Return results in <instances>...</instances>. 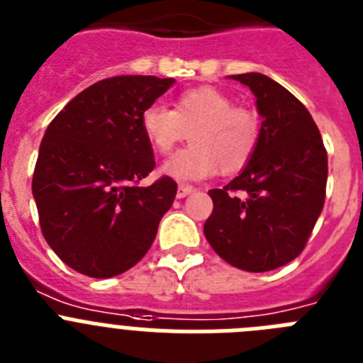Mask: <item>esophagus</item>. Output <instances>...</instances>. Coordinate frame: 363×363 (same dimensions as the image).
<instances>
[{
	"mask_svg": "<svg viewBox=\"0 0 363 363\" xmlns=\"http://www.w3.org/2000/svg\"><path fill=\"white\" fill-rule=\"evenodd\" d=\"M195 191L194 186L190 184H179L177 188V197L179 199H184V197H188V195H191Z\"/></svg>",
	"mask_w": 363,
	"mask_h": 363,
	"instance_id": "34e87169",
	"label": "esophagus"
}]
</instances>
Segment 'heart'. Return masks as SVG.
Returning a JSON list of instances; mask_svg holds the SVG:
<instances>
[{"label": "heart", "instance_id": "b5f03b06", "mask_svg": "<svg viewBox=\"0 0 363 363\" xmlns=\"http://www.w3.org/2000/svg\"><path fill=\"white\" fill-rule=\"evenodd\" d=\"M140 129L153 151L169 155L190 131L191 146L164 164L162 172L177 181H199L217 172H241L261 140L259 113L234 106L228 94L212 86L181 93L173 109L153 104L140 115Z\"/></svg>", "mask_w": 363, "mask_h": 363}]
</instances>
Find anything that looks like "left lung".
Returning <instances> with one entry per match:
<instances>
[{
    "label": "left lung",
    "mask_w": 363,
    "mask_h": 363,
    "mask_svg": "<svg viewBox=\"0 0 363 363\" xmlns=\"http://www.w3.org/2000/svg\"><path fill=\"white\" fill-rule=\"evenodd\" d=\"M256 96L261 140L234 181L210 190L204 223L210 247L226 263L267 272L301 254L325 203L327 151L307 107L261 72L232 74Z\"/></svg>",
    "instance_id": "obj_1"
}]
</instances>
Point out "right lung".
<instances>
[{"instance_id": "add662e5", "label": "right lung", "mask_w": 363, "mask_h": 363, "mask_svg": "<svg viewBox=\"0 0 363 363\" xmlns=\"http://www.w3.org/2000/svg\"><path fill=\"white\" fill-rule=\"evenodd\" d=\"M173 78L113 77L77 94L40 144L33 195L56 256L89 277L118 276L146 256L177 182L160 177L140 115Z\"/></svg>"}]
</instances>
